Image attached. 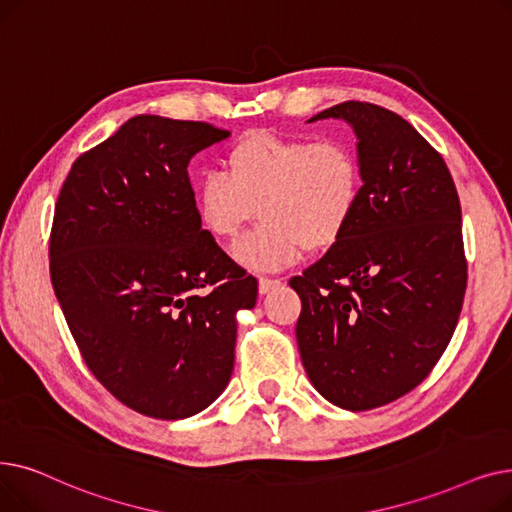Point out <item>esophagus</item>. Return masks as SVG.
<instances>
[{
	"mask_svg": "<svg viewBox=\"0 0 512 512\" xmlns=\"http://www.w3.org/2000/svg\"><path fill=\"white\" fill-rule=\"evenodd\" d=\"M277 285H281V279H271V277H260L258 279V291L262 296L269 294V291L275 289Z\"/></svg>",
	"mask_w": 512,
	"mask_h": 512,
	"instance_id": "obj_1",
	"label": "esophagus"
}]
</instances>
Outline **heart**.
<instances>
[{"instance_id": "b5f03b06", "label": "heart", "mask_w": 512, "mask_h": 512, "mask_svg": "<svg viewBox=\"0 0 512 512\" xmlns=\"http://www.w3.org/2000/svg\"><path fill=\"white\" fill-rule=\"evenodd\" d=\"M223 170L193 187V208L204 233L233 239L250 218L262 221L231 254L243 269L281 271L310 248L325 250L344 237L362 198V166L342 139L252 133L233 143Z\"/></svg>"}]
</instances>
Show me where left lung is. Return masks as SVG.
Instances as JSON below:
<instances>
[{
	"mask_svg": "<svg viewBox=\"0 0 512 512\" xmlns=\"http://www.w3.org/2000/svg\"><path fill=\"white\" fill-rule=\"evenodd\" d=\"M362 198L352 225L294 277L298 348L310 383L352 412L415 389L448 348L467 287L460 202L444 158L394 112L344 102Z\"/></svg>",
	"mask_w": 512,
	"mask_h": 512,
	"instance_id": "8db88e82",
	"label": "left lung"
}]
</instances>
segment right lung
I'll return each instance as SVG.
<instances>
[{
	"instance_id": "add662e5",
	"label": "right lung",
	"mask_w": 512,
	"mask_h": 512,
	"mask_svg": "<svg viewBox=\"0 0 512 512\" xmlns=\"http://www.w3.org/2000/svg\"><path fill=\"white\" fill-rule=\"evenodd\" d=\"M231 133L154 114L79 156L60 189L50 275L89 371L145 417L198 415L227 387L237 310L258 283L202 231L187 166Z\"/></svg>"
}]
</instances>
